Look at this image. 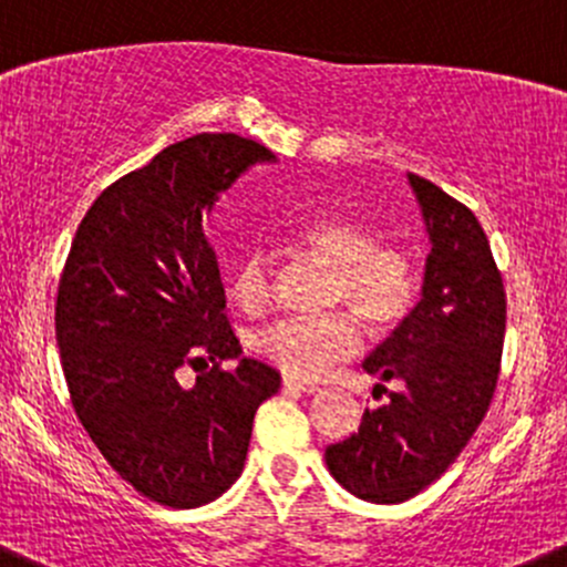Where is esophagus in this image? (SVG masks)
<instances>
[{"label": "esophagus", "mask_w": 567, "mask_h": 567, "mask_svg": "<svg viewBox=\"0 0 567 567\" xmlns=\"http://www.w3.org/2000/svg\"><path fill=\"white\" fill-rule=\"evenodd\" d=\"M282 388L285 390H296V393H316L318 384L316 382H301V379H293V377H285Z\"/></svg>", "instance_id": "34e87169"}]
</instances>
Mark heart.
Masks as SVG:
<instances>
[{
    "instance_id": "1",
    "label": "heart",
    "mask_w": 567,
    "mask_h": 567,
    "mask_svg": "<svg viewBox=\"0 0 567 567\" xmlns=\"http://www.w3.org/2000/svg\"><path fill=\"white\" fill-rule=\"evenodd\" d=\"M293 244L316 260L334 268L329 301L360 312L373 332L401 327L421 299V262L395 240H379V233L360 218H321L293 233ZM271 260L255 249L233 274L235 305L244 312H260L271 299ZM362 329L350 310L321 318H279L255 334L251 346L260 357L282 368L288 377L316 379L334 362L360 349Z\"/></svg>"
}]
</instances>
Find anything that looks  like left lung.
<instances>
[{"label":"left lung","mask_w":567,"mask_h":567,"mask_svg":"<svg viewBox=\"0 0 567 567\" xmlns=\"http://www.w3.org/2000/svg\"><path fill=\"white\" fill-rule=\"evenodd\" d=\"M406 177L432 240L421 301L362 362L401 390L323 454L329 474L373 504L417 496L468 446L496 393L507 329L504 279L482 224L435 183Z\"/></svg>","instance_id":"1"}]
</instances>
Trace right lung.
<instances>
[{
	"instance_id": "obj_1",
	"label": "right lung",
	"mask_w": 567,
	"mask_h": 567,
	"mask_svg": "<svg viewBox=\"0 0 567 567\" xmlns=\"http://www.w3.org/2000/svg\"><path fill=\"white\" fill-rule=\"evenodd\" d=\"M260 161L257 141L202 132L96 196L54 305L71 406L110 468L174 509L221 496L244 471L257 406L279 373L240 355L202 218ZM237 359L235 369H221ZM200 377L178 384V368Z\"/></svg>"
}]
</instances>
